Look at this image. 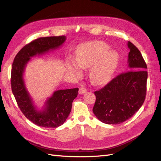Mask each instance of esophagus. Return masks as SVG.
Listing matches in <instances>:
<instances>
[{"instance_id":"1","label":"esophagus","mask_w":161,"mask_h":161,"mask_svg":"<svg viewBox=\"0 0 161 161\" xmlns=\"http://www.w3.org/2000/svg\"><path fill=\"white\" fill-rule=\"evenodd\" d=\"M86 92V88L85 87H84V86H80V88H79V94H84V93H85V92Z\"/></svg>"}]
</instances>
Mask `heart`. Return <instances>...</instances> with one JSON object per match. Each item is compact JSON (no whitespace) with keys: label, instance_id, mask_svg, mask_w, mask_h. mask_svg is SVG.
Wrapping results in <instances>:
<instances>
[{"label":"heart","instance_id":"b5f03b06","mask_svg":"<svg viewBox=\"0 0 161 161\" xmlns=\"http://www.w3.org/2000/svg\"><path fill=\"white\" fill-rule=\"evenodd\" d=\"M109 46L106 43L94 41L82 43L77 48L75 60L81 67L92 65L91 76L97 84L104 83L113 74L118 61V55L114 51H108ZM68 69L76 75L80 74L79 67L70 64Z\"/></svg>","mask_w":161,"mask_h":161}]
</instances>
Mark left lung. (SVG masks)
Returning a JSON list of instances; mask_svg holds the SVG:
<instances>
[{"instance_id":"1","label":"left lung","mask_w":161,"mask_h":161,"mask_svg":"<svg viewBox=\"0 0 161 161\" xmlns=\"http://www.w3.org/2000/svg\"><path fill=\"white\" fill-rule=\"evenodd\" d=\"M128 71L121 73L95 92L92 109L97 118L107 124H118L132 117L147 94V64L139 50L128 42Z\"/></svg>"}]
</instances>
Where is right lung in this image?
<instances>
[{"label":"right lung","mask_w":161,"mask_h":161,"mask_svg":"<svg viewBox=\"0 0 161 161\" xmlns=\"http://www.w3.org/2000/svg\"><path fill=\"white\" fill-rule=\"evenodd\" d=\"M66 39L64 36L36 39L17 53L12 65L11 89L19 108L28 119L41 127L57 128L64 123L70 113L72 101L77 97L79 89L55 91L46 101L43 109L39 111L27 90L23 73L32 57L57 49L64 43Z\"/></svg>","instance_id":"1"}]
</instances>
